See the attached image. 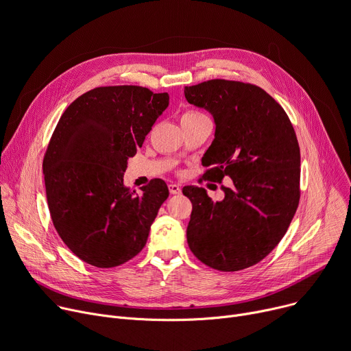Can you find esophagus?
<instances>
[{"instance_id": "obj_1", "label": "esophagus", "mask_w": 351, "mask_h": 351, "mask_svg": "<svg viewBox=\"0 0 351 351\" xmlns=\"http://www.w3.org/2000/svg\"><path fill=\"white\" fill-rule=\"evenodd\" d=\"M169 192H171V195H180L182 189H180V186H179V184L172 183V184H169Z\"/></svg>"}]
</instances>
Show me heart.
<instances>
[{"instance_id":"1","label":"heart","mask_w":351,"mask_h":351,"mask_svg":"<svg viewBox=\"0 0 351 351\" xmlns=\"http://www.w3.org/2000/svg\"><path fill=\"white\" fill-rule=\"evenodd\" d=\"M202 116H204V114H203L202 112H199V110H187V112L183 113L182 120H186V119H196V117H202Z\"/></svg>"}]
</instances>
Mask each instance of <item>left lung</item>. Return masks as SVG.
<instances>
[{
    "mask_svg": "<svg viewBox=\"0 0 351 351\" xmlns=\"http://www.w3.org/2000/svg\"><path fill=\"white\" fill-rule=\"evenodd\" d=\"M189 104L208 110L215 134L202 162L204 180L232 179L224 199L184 186L192 202L186 237L204 265L238 271L259 263L277 246L300 203V145L284 109L262 88L210 80L184 86Z\"/></svg>",
    "mask_w": 351,
    "mask_h": 351,
    "instance_id": "left-lung-1",
    "label": "left lung"
}]
</instances>
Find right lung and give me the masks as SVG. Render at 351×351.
I'll return each instance as SVG.
<instances>
[{"mask_svg": "<svg viewBox=\"0 0 351 351\" xmlns=\"http://www.w3.org/2000/svg\"><path fill=\"white\" fill-rule=\"evenodd\" d=\"M168 105L167 92L99 86L60 117L43 159L47 204L60 238L85 263L116 267L145 246L169 190L152 179L138 195L123 175Z\"/></svg>", "mask_w": 351, "mask_h": 351, "instance_id": "add662e5", "label": "right lung"}]
</instances>
